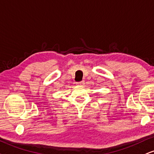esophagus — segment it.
Segmentation results:
<instances>
[{"mask_svg":"<svg viewBox=\"0 0 154 154\" xmlns=\"http://www.w3.org/2000/svg\"><path fill=\"white\" fill-rule=\"evenodd\" d=\"M85 84V82L82 81V82H77V85H84Z\"/></svg>","mask_w":154,"mask_h":154,"instance_id":"34e87169","label":"esophagus"}]
</instances>
